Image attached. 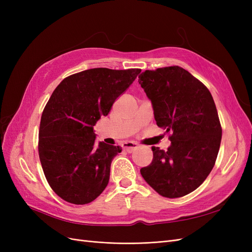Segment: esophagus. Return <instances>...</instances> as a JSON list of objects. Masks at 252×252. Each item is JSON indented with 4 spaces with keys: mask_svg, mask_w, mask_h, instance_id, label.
<instances>
[{
    "mask_svg": "<svg viewBox=\"0 0 252 252\" xmlns=\"http://www.w3.org/2000/svg\"><path fill=\"white\" fill-rule=\"evenodd\" d=\"M122 147H123V149L126 150L127 152H132L133 150H135L139 147V145L133 142H125L123 143V145H122Z\"/></svg>",
    "mask_w": 252,
    "mask_h": 252,
    "instance_id": "esophagus-1",
    "label": "esophagus"
}]
</instances>
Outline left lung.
Returning a JSON list of instances; mask_svg holds the SVG:
<instances>
[{
    "mask_svg": "<svg viewBox=\"0 0 252 252\" xmlns=\"http://www.w3.org/2000/svg\"><path fill=\"white\" fill-rule=\"evenodd\" d=\"M139 83L157 125L171 131L168 149L151 147L154 158L141 174L158 194L184 196L202 184L216 163L222 128L215 101L207 87L180 66L145 70Z\"/></svg>",
    "mask_w": 252,
    "mask_h": 252,
    "instance_id": "obj_1",
    "label": "left lung"
}]
</instances>
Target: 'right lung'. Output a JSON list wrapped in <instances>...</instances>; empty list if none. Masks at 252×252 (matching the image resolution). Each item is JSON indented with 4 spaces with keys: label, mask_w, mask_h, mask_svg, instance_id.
Returning a JSON list of instances; mask_svg holds the SVG:
<instances>
[{
    "label": "right lung",
    "mask_w": 252,
    "mask_h": 252,
    "mask_svg": "<svg viewBox=\"0 0 252 252\" xmlns=\"http://www.w3.org/2000/svg\"><path fill=\"white\" fill-rule=\"evenodd\" d=\"M140 72L93 68L67 77L52 93L41 118L39 156L50 187L66 202L88 204L108 185L122 148L96 145L94 126Z\"/></svg>",
    "instance_id": "1"
}]
</instances>
